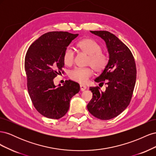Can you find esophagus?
I'll list each match as a JSON object with an SVG mask.
<instances>
[{
	"label": "esophagus",
	"mask_w": 156,
	"mask_h": 156,
	"mask_svg": "<svg viewBox=\"0 0 156 156\" xmlns=\"http://www.w3.org/2000/svg\"><path fill=\"white\" fill-rule=\"evenodd\" d=\"M80 89H81V91H84L87 89V87L84 85H83V84H81V85H80Z\"/></svg>",
	"instance_id": "1"
}]
</instances>
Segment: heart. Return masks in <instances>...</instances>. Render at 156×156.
Here are the masks:
<instances>
[{"mask_svg":"<svg viewBox=\"0 0 156 156\" xmlns=\"http://www.w3.org/2000/svg\"><path fill=\"white\" fill-rule=\"evenodd\" d=\"M78 48L83 53L88 56L87 64L97 72H100L104 69L108 62L106 55L101 53V47L96 41L91 39H84L77 44ZM64 63L67 66H71L74 61V52L70 48L64 51L63 55ZM91 68H75L70 71L69 77L73 81L81 84L86 83L88 79L92 76Z\"/></svg>","mask_w":156,"mask_h":156,"instance_id":"obj_1","label":"heart"}]
</instances>
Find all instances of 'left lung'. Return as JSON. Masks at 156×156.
Returning <instances> with one entry per match:
<instances>
[{
	"mask_svg": "<svg viewBox=\"0 0 156 156\" xmlns=\"http://www.w3.org/2000/svg\"><path fill=\"white\" fill-rule=\"evenodd\" d=\"M105 41L108 60L94 81L107 85L105 91L90 87L92 98L87 105L91 114L101 120H110L123 112L129 104L136 81L135 60L129 48L112 33L90 31Z\"/></svg>",
	"mask_w": 156,
	"mask_h": 156,
	"instance_id": "left-lung-1",
	"label": "left lung"
}]
</instances>
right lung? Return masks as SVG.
Segmentation results:
<instances>
[{
    "label": "right lung",
    "mask_w": 156,
    "mask_h": 156,
    "mask_svg": "<svg viewBox=\"0 0 156 156\" xmlns=\"http://www.w3.org/2000/svg\"><path fill=\"white\" fill-rule=\"evenodd\" d=\"M78 35L61 31L45 33L27 52L28 92L36 109L48 119L64 116L69 110L71 99L80 90L79 84L71 80L62 86H56L53 82L64 66V51Z\"/></svg>",
    "instance_id": "1"
}]
</instances>
